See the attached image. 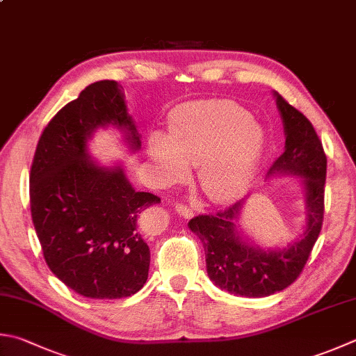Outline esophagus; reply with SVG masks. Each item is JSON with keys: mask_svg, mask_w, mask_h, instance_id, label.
I'll list each match as a JSON object with an SVG mask.
<instances>
[{"mask_svg": "<svg viewBox=\"0 0 356 356\" xmlns=\"http://www.w3.org/2000/svg\"><path fill=\"white\" fill-rule=\"evenodd\" d=\"M175 211L179 213L181 217H184V218H192L193 216H195V212H193L189 206L183 204V203L175 204Z\"/></svg>", "mask_w": 356, "mask_h": 356, "instance_id": "obj_1", "label": "esophagus"}]
</instances>
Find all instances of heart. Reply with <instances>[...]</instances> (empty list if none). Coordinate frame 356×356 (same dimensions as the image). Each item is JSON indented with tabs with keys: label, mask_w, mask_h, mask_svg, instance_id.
Returning <instances> with one entry per match:
<instances>
[{
	"label": "heart",
	"mask_w": 356,
	"mask_h": 356,
	"mask_svg": "<svg viewBox=\"0 0 356 356\" xmlns=\"http://www.w3.org/2000/svg\"><path fill=\"white\" fill-rule=\"evenodd\" d=\"M169 135L152 133L147 156L165 186L186 178L197 164L207 198L226 203L238 197L252 177L266 145L265 130L250 113L226 100L192 102L170 113Z\"/></svg>",
	"instance_id": "obj_1"
}]
</instances>
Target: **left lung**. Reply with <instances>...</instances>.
<instances>
[{
  "instance_id": "8db88e82",
  "label": "left lung",
  "mask_w": 356,
  "mask_h": 356,
  "mask_svg": "<svg viewBox=\"0 0 356 356\" xmlns=\"http://www.w3.org/2000/svg\"><path fill=\"white\" fill-rule=\"evenodd\" d=\"M284 122L285 150L274 161L270 175L302 178L307 223L300 238L286 248L261 250L238 232L245 200L209 216H198L189 227L203 243L207 276L221 290L243 298H265L282 291L299 277L324 221L327 156L313 125L302 113L274 92Z\"/></svg>"
}]
</instances>
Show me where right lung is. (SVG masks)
<instances>
[{"label": "right lung", "instance_id": "1", "mask_svg": "<svg viewBox=\"0 0 356 356\" xmlns=\"http://www.w3.org/2000/svg\"><path fill=\"white\" fill-rule=\"evenodd\" d=\"M115 80L86 86L46 125L31 167V213L49 270L80 296L129 298L149 277L150 250L139 217L161 201L136 192L124 167H102L88 153L100 127L125 131L130 150L140 138Z\"/></svg>", "mask_w": 356, "mask_h": 356}]
</instances>
